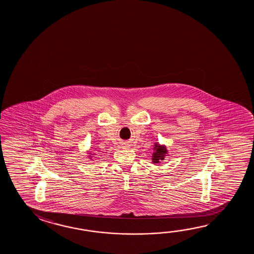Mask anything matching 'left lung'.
Masks as SVG:
<instances>
[{"mask_svg": "<svg viewBox=\"0 0 254 254\" xmlns=\"http://www.w3.org/2000/svg\"><path fill=\"white\" fill-rule=\"evenodd\" d=\"M154 152L152 154V162L153 164H159L162 160L165 159L167 156V147L165 145H160L158 143H155L153 148Z\"/></svg>", "mask_w": 254, "mask_h": 254, "instance_id": "left-lung-1", "label": "left lung"}]
</instances>
